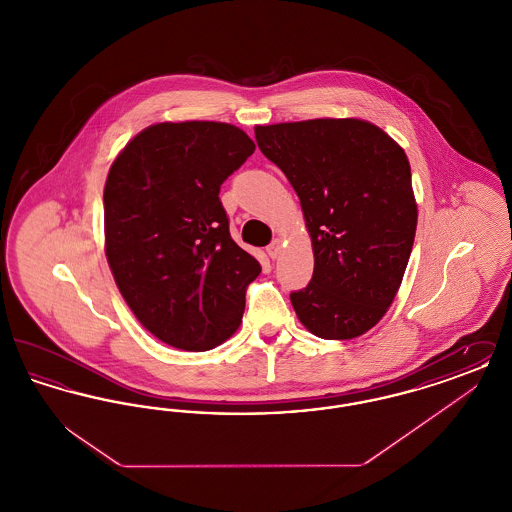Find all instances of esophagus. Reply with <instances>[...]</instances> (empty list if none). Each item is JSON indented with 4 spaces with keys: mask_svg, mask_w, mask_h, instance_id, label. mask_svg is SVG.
<instances>
[{
    "mask_svg": "<svg viewBox=\"0 0 512 512\" xmlns=\"http://www.w3.org/2000/svg\"><path fill=\"white\" fill-rule=\"evenodd\" d=\"M267 253L270 259H278V255H280V240H274L272 244L268 245Z\"/></svg>",
    "mask_w": 512,
    "mask_h": 512,
    "instance_id": "obj_1",
    "label": "esophagus"
}]
</instances>
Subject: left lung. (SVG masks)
I'll use <instances>...</instances> for the list:
<instances>
[{
  "instance_id": "8db88e82",
  "label": "left lung",
  "mask_w": 512,
  "mask_h": 512,
  "mask_svg": "<svg viewBox=\"0 0 512 512\" xmlns=\"http://www.w3.org/2000/svg\"><path fill=\"white\" fill-rule=\"evenodd\" d=\"M255 140L288 176L313 242V278L290 293L297 318L322 340L365 334L390 309L413 249L405 151L359 119L257 126Z\"/></svg>"
}]
</instances>
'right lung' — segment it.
Segmentation results:
<instances>
[{
	"mask_svg": "<svg viewBox=\"0 0 512 512\" xmlns=\"http://www.w3.org/2000/svg\"><path fill=\"white\" fill-rule=\"evenodd\" d=\"M253 151L244 130L226 122H159L111 165L109 267L142 326L176 349H213L244 317L261 265L232 240L219 194Z\"/></svg>",
	"mask_w": 512,
	"mask_h": 512,
	"instance_id": "add662e5",
	"label": "right lung"
}]
</instances>
